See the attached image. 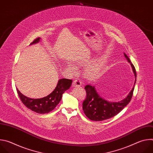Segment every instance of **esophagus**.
Masks as SVG:
<instances>
[{
	"instance_id": "esophagus-1",
	"label": "esophagus",
	"mask_w": 153,
	"mask_h": 153,
	"mask_svg": "<svg viewBox=\"0 0 153 153\" xmlns=\"http://www.w3.org/2000/svg\"><path fill=\"white\" fill-rule=\"evenodd\" d=\"M81 85H82L81 81H80L79 79H77L73 80V86H74V87H75V86H76V87L80 86H81Z\"/></svg>"
}]
</instances>
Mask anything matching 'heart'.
<instances>
[{
  "label": "heart",
  "instance_id": "1",
  "mask_svg": "<svg viewBox=\"0 0 153 153\" xmlns=\"http://www.w3.org/2000/svg\"><path fill=\"white\" fill-rule=\"evenodd\" d=\"M87 61L85 62H78L79 65H83L86 64ZM106 64V57H102L96 59L91 64L87 66L84 70V74L86 77L91 79H93L99 77L102 71H103ZM68 68L71 73H76L77 71V69L73 65H70Z\"/></svg>",
  "mask_w": 153,
  "mask_h": 153
}]
</instances>
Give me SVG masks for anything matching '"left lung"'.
Here are the masks:
<instances>
[{
    "instance_id": "left-lung-1",
    "label": "left lung",
    "mask_w": 153,
    "mask_h": 153,
    "mask_svg": "<svg viewBox=\"0 0 153 153\" xmlns=\"http://www.w3.org/2000/svg\"><path fill=\"white\" fill-rule=\"evenodd\" d=\"M124 56L131 65L135 77L136 78L137 74L133 64L125 53H124ZM85 88L86 96L82 103L85 114L91 120L102 121L115 116L129 103L133 94L134 85L127 97L123 100L118 102H110L102 98L96 91L94 86L87 85L85 86Z\"/></svg>"
}]
</instances>
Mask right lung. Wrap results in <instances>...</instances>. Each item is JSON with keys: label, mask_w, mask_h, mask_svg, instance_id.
Instances as JSON below:
<instances>
[{"label": "right lung", "mask_w": 153, "mask_h": 153, "mask_svg": "<svg viewBox=\"0 0 153 153\" xmlns=\"http://www.w3.org/2000/svg\"><path fill=\"white\" fill-rule=\"evenodd\" d=\"M40 37L34 39L31 44L37 43ZM72 83V80L60 79L54 90L48 96L40 99H31L22 94L17 88V92L20 100L28 108L39 114L48 113L53 111L60 102L63 93L68 90Z\"/></svg>", "instance_id": "obj_1"}]
</instances>
